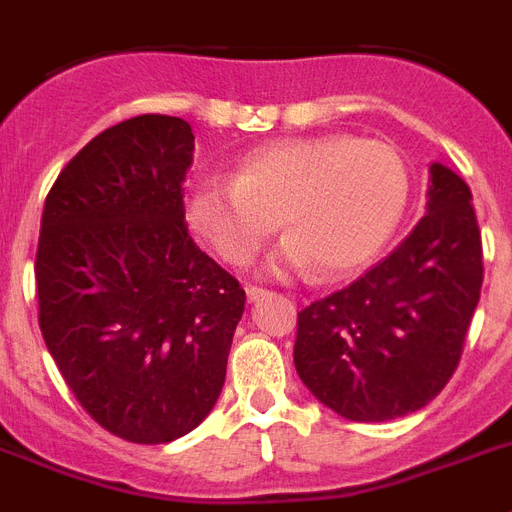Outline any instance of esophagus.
I'll list each match as a JSON object with an SVG mask.
<instances>
[{
  "instance_id": "1",
  "label": "esophagus",
  "mask_w": 512,
  "mask_h": 512,
  "mask_svg": "<svg viewBox=\"0 0 512 512\" xmlns=\"http://www.w3.org/2000/svg\"><path fill=\"white\" fill-rule=\"evenodd\" d=\"M266 295H269V292H266L264 287H251V285L246 287V298H248V303H256V300L266 298Z\"/></svg>"
}]
</instances>
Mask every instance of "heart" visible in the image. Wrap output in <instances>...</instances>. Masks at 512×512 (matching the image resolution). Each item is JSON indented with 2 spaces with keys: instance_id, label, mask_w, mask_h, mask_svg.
Instances as JSON below:
<instances>
[{
  "instance_id": "b5f03b06",
  "label": "heart",
  "mask_w": 512,
  "mask_h": 512,
  "mask_svg": "<svg viewBox=\"0 0 512 512\" xmlns=\"http://www.w3.org/2000/svg\"><path fill=\"white\" fill-rule=\"evenodd\" d=\"M409 202V170L391 144L349 134L282 139L248 152L233 181L191 189L186 217L222 261L246 266L279 225L274 272L334 282L373 261Z\"/></svg>"
}]
</instances>
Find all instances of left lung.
<instances>
[{
  "mask_svg": "<svg viewBox=\"0 0 512 512\" xmlns=\"http://www.w3.org/2000/svg\"><path fill=\"white\" fill-rule=\"evenodd\" d=\"M482 279L471 189L432 163L427 214L412 233L357 282L298 313L300 381L352 422L417 412L456 373Z\"/></svg>",
  "mask_w": 512,
  "mask_h": 512,
  "instance_id": "1",
  "label": "left lung"
}]
</instances>
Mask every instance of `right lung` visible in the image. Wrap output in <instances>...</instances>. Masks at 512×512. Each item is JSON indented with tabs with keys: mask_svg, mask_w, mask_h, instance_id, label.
I'll use <instances>...</instances> for the list:
<instances>
[{
	"mask_svg": "<svg viewBox=\"0 0 512 512\" xmlns=\"http://www.w3.org/2000/svg\"><path fill=\"white\" fill-rule=\"evenodd\" d=\"M191 160L189 121L134 116L90 139L43 207L41 334L85 412L129 443L202 425L246 305L238 279L189 235Z\"/></svg>",
	"mask_w": 512,
	"mask_h": 512,
	"instance_id": "obj_1",
	"label": "right lung"
}]
</instances>
